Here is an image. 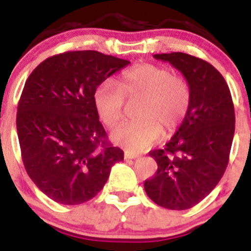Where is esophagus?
<instances>
[{"instance_id":"34e87169","label":"esophagus","mask_w":251,"mask_h":251,"mask_svg":"<svg viewBox=\"0 0 251 251\" xmlns=\"http://www.w3.org/2000/svg\"><path fill=\"white\" fill-rule=\"evenodd\" d=\"M137 154L136 153H132V152H124V159H134V158H137Z\"/></svg>"}]
</instances>
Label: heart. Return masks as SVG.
Segmentation results:
<instances>
[{
	"mask_svg": "<svg viewBox=\"0 0 251 251\" xmlns=\"http://www.w3.org/2000/svg\"><path fill=\"white\" fill-rule=\"evenodd\" d=\"M124 97L142 98L136 112L139 119L122 124L112 133V139L134 153L152 147L163 132H176L185 121L192 98L190 84L182 76L174 75L165 66L138 64L122 73L118 86L104 81L95 88L93 103L108 128H114L123 118Z\"/></svg>",
	"mask_w": 251,
	"mask_h": 251,
	"instance_id": "obj_1",
	"label": "heart"
}]
</instances>
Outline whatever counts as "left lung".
Wrapping results in <instances>:
<instances>
[{
  "instance_id": "obj_1",
  "label": "left lung",
  "mask_w": 251,
  "mask_h": 251,
  "mask_svg": "<svg viewBox=\"0 0 251 251\" xmlns=\"http://www.w3.org/2000/svg\"><path fill=\"white\" fill-rule=\"evenodd\" d=\"M182 73L191 88V105L163 150L151 151L157 162L145 190L153 202L187 210L216 187L229 163L235 132L231 94L223 75L207 61L183 52L156 54Z\"/></svg>"
}]
</instances>
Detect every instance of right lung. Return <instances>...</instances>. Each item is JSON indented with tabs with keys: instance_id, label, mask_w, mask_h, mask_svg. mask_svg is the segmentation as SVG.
Segmentation results:
<instances>
[{
	"instance_id": "obj_1",
	"label": "right lung",
	"mask_w": 251,
	"mask_h": 251,
	"mask_svg": "<svg viewBox=\"0 0 251 251\" xmlns=\"http://www.w3.org/2000/svg\"><path fill=\"white\" fill-rule=\"evenodd\" d=\"M129 64L94 50L48 57L26 80L16 127L24 166L35 185L63 205L86 202L100 191L110 168L123 161L93 103L95 88Z\"/></svg>"
}]
</instances>
